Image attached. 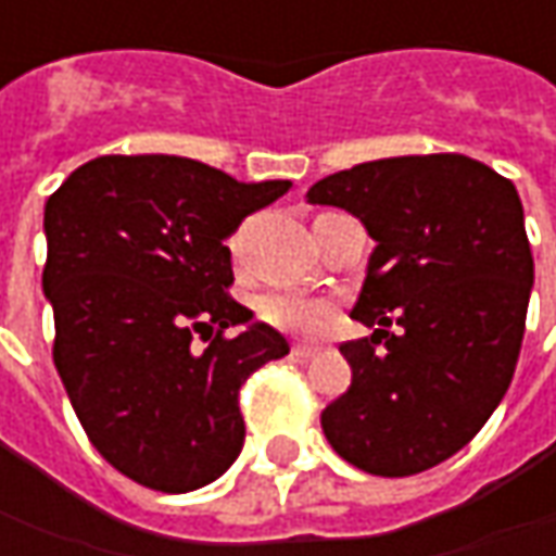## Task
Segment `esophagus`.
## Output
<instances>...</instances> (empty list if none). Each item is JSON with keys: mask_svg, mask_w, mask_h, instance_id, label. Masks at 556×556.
<instances>
[{"mask_svg": "<svg viewBox=\"0 0 556 556\" xmlns=\"http://www.w3.org/2000/svg\"><path fill=\"white\" fill-rule=\"evenodd\" d=\"M316 354H319V348H314V344H292V356L295 359H311Z\"/></svg>", "mask_w": 556, "mask_h": 556, "instance_id": "esophagus-1", "label": "esophagus"}]
</instances>
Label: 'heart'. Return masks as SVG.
I'll return each instance as SVG.
<instances>
[{
  "label": "heart",
  "mask_w": 556,
  "mask_h": 556,
  "mask_svg": "<svg viewBox=\"0 0 556 556\" xmlns=\"http://www.w3.org/2000/svg\"><path fill=\"white\" fill-rule=\"evenodd\" d=\"M258 316L282 332L314 336L329 323L332 304L326 298L307 295V292L279 289V292H267V295L258 298Z\"/></svg>",
  "instance_id": "heart-1"
}]
</instances>
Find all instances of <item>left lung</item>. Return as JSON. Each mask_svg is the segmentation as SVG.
Instances as JSON below:
<instances>
[{
  "mask_svg": "<svg viewBox=\"0 0 556 556\" xmlns=\"http://www.w3.org/2000/svg\"><path fill=\"white\" fill-rule=\"evenodd\" d=\"M375 240L351 316L375 329L344 341L351 388L323 433L354 468L409 477L468 446L517 369L532 292L517 187L462 153L393 156L307 190Z\"/></svg>",
  "mask_w": 556,
  "mask_h": 556,
  "instance_id": "1",
  "label": "left lung"
}]
</instances>
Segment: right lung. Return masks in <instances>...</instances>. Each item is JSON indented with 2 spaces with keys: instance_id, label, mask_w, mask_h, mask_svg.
Here are the masks:
<instances>
[{
  "instance_id": "obj_1",
  "label": "right lung",
  "mask_w": 556,
  "mask_h": 556,
  "mask_svg": "<svg viewBox=\"0 0 556 556\" xmlns=\"http://www.w3.org/2000/svg\"><path fill=\"white\" fill-rule=\"evenodd\" d=\"M289 190L150 153L98 156L46 202L54 366L91 446L128 480L190 492L237 462L240 388L289 344L227 295L224 242ZM233 325L247 329L227 339Z\"/></svg>"
}]
</instances>
